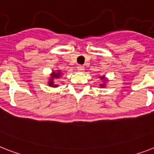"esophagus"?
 Listing matches in <instances>:
<instances>
[{"label":"esophagus","mask_w":154,"mask_h":154,"mask_svg":"<svg viewBox=\"0 0 154 154\" xmlns=\"http://www.w3.org/2000/svg\"><path fill=\"white\" fill-rule=\"evenodd\" d=\"M77 70L80 71V72H83V71L85 70V67H84L83 66H81V65L77 66Z\"/></svg>","instance_id":"obj_1"}]
</instances>
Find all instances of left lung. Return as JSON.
Returning <instances> with one entry per match:
<instances>
[{
  "label": "left lung",
  "mask_w": 154,
  "mask_h": 154,
  "mask_svg": "<svg viewBox=\"0 0 154 154\" xmlns=\"http://www.w3.org/2000/svg\"><path fill=\"white\" fill-rule=\"evenodd\" d=\"M99 78L101 80V81H103V83L100 84V88H105L106 87V83H107V81H108V80L105 77V76L104 75H103V76H99Z\"/></svg>",
  "instance_id": "left-lung-1"
}]
</instances>
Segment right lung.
I'll use <instances>...</instances> for the list:
<instances>
[{
	"instance_id": "right-lung-1",
	"label": "right lung",
	"mask_w": 154,
	"mask_h": 154,
	"mask_svg": "<svg viewBox=\"0 0 154 154\" xmlns=\"http://www.w3.org/2000/svg\"><path fill=\"white\" fill-rule=\"evenodd\" d=\"M62 72L59 69H57V71H52V73H51V77H49L48 81V85L50 87H52V88H57L58 87V85H56L55 82H54V79H57L59 77H62Z\"/></svg>"
}]
</instances>
